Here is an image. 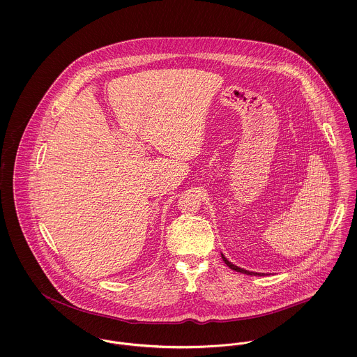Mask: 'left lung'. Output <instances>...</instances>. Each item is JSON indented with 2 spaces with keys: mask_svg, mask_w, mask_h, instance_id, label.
I'll return each mask as SVG.
<instances>
[{
  "mask_svg": "<svg viewBox=\"0 0 357 357\" xmlns=\"http://www.w3.org/2000/svg\"><path fill=\"white\" fill-rule=\"evenodd\" d=\"M222 257V261L225 262V265L228 266V268H231L232 271H236V272H241V273H245V275H261V273H255V272H248V271H246V269H242V268H238V266H235L234 264H231L224 255H221Z\"/></svg>",
  "mask_w": 357,
  "mask_h": 357,
  "instance_id": "left-lung-1",
  "label": "left lung"
}]
</instances>
